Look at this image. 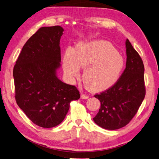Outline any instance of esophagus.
<instances>
[{"label":"esophagus","instance_id":"esophagus-1","mask_svg":"<svg viewBox=\"0 0 159 159\" xmlns=\"http://www.w3.org/2000/svg\"><path fill=\"white\" fill-rule=\"evenodd\" d=\"M80 98H82V99H87L89 98V95H87V94H84V93H81Z\"/></svg>","mask_w":159,"mask_h":159}]
</instances>
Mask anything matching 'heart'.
<instances>
[{
  "label": "heart",
  "mask_w": 159,
  "mask_h": 159,
  "mask_svg": "<svg viewBox=\"0 0 159 159\" xmlns=\"http://www.w3.org/2000/svg\"><path fill=\"white\" fill-rule=\"evenodd\" d=\"M64 72L76 76L84 68L83 83L88 89L102 91L112 87L123 72L125 60L112 44L104 40L80 42L75 50L66 49L63 57Z\"/></svg>",
  "instance_id": "heart-1"
}]
</instances>
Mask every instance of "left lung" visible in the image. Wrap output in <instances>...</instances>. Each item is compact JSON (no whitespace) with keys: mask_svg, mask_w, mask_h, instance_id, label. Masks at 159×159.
<instances>
[{"mask_svg":"<svg viewBox=\"0 0 159 159\" xmlns=\"http://www.w3.org/2000/svg\"><path fill=\"white\" fill-rule=\"evenodd\" d=\"M125 45V70L112 87L94 95L100 101L101 107L93 120L99 127L108 130L118 129L129 123L146 95L143 61L128 39Z\"/></svg>","mask_w":159,"mask_h":159,"instance_id":"left-lung-1","label":"left lung"}]
</instances>
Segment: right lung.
<instances>
[{"label": "right lung", "instance_id": "add662e5", "mask_svg": "<svg viewBox=\"0 0 159 159\" xmlns=\"http://www.w3.org/2000/svg\"><path fill=\"white\" fill-rule=\"evenodd\" d=\"M63 31L60 25L39 28L25 43L13 68L17 104L29 119L43 128L60 124L70 102L80 97L75 86L56 75Z\"/></svg>", "mask_w": 159, "mask_h": 159}]
</instances>
